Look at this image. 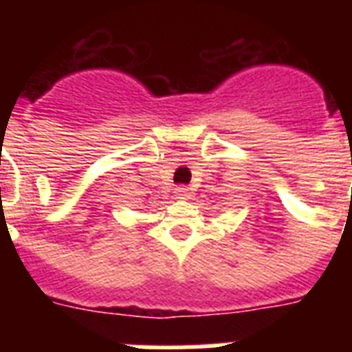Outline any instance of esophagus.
Here are the masks:
<instances>
[{"label":"esophagus","mask_w":352,"mask_h":352,"mask_svg":"<svg viewBox=\"0 0 352 352\" xmlns=\"http://www.w3.org/2000/svg\"><path fill=\"white\" fill-rule=\"evenodd\" d=\"M175 197L181 199V201H188V199L192 197V192H190V188H188V186H177L175 188Z\"/></svg>","instance_id":"34e87169"}]
</instances>
